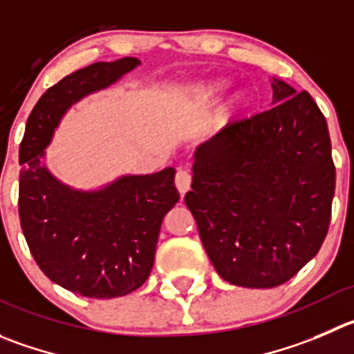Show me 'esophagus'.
Listing matches in <instances>:
<instances>
[{"mask_svg":"<svg viewBox=\"0 0 354 354\" xmlns=\"http://www.w3.org/2000/svg\"><path fill=\"white\" fill-rule=\"evenodd\" d=\"M175 186L180 194H186L191 187V174L187 170H179L175 175Z\"/></svg>","mask_w":354,"mask_h":354,"instance_id":"1","label":"esophagus"}]
</instances>
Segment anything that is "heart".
Returning <instances> with one entry per match:
<instances>
[{
	"label": "heart",
	"mask_w": 354,
	"mask_h": 354,
	"mask_svg": "<svg viewBox=\"0 0 354 354\" xmlns=\"http://www.w3.org/2000/svg\"><path fill=\"white\" fill-rule=\"evenodd\" d=\"M230 86V83L225 80H208V82L196 83L193 88L189 90V100L198 107L210 106L212 102L218 99L222 95L225 88ZM247 106V95H245L243 90L236 92L233 95V99L230 100V106L227 109H240V107Z\"/></svg>",
	"instance_id": "b5f03b06"
}]
</instances>
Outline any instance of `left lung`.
<instances>
[{"instance_id":"8db88e82","label":"left lung","mask_w":354,"mask_h":354,"mask_svg":"<svg viewBox=\"0 0 354 354\" xmlns=\"http://www.w3.org/2000/svg\"><path fill=\"white\" fill-rule=\"evenodd\" d=\"M272 104L198 146L184 198L215 271L238 287L290 280L330 224L335 167L325 116L308 92L274 78Z\"/></svg>"}]
</instances>
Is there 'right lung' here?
Returning <instances> with one entry per match:
<instances>
[{
	"instance_id": "obj_1",
	"label": "right lung",
	"mask_w": 354,
	"mask_h": 354,
	"mask_svg": "<svg viewBox=\"0 0 354 354\" xmlns=\"http://www.w3.org/2000/svg\"><path fill=\"white\" fill-rule=\"evenodd\" d=\"M139 64L124 57L62 78L31 111L20 142L19 217L29 250L53 283L85 297H121L147 280L161 222L179 201L175 170L123 175L100 189L82 191L53 177L43 158L73 104Z\"/></svg>"
}]
</instances>
